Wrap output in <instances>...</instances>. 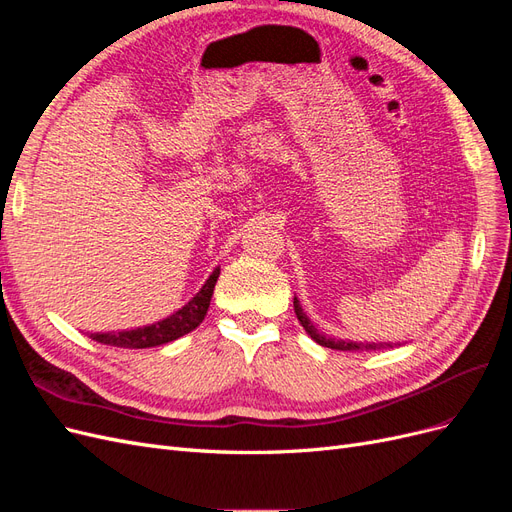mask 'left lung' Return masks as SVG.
Returning a JSON list of instances; mask_svg holds the SVG:
<instances>
[{"label":"left lung","instance_id":"8db88e82","mask_svg":"<svg viewBox=\"0 0 512 512\" xmlns=\"http://www.w3.org/2000/svg\"><path fill=\"white\" fill-rule=\"evenodd\" d=\"M294 314H297V318H299V322H301V327L307 331V335L314 339L316 344H320V346H327V348H333V350H344V352H369V350H380V348H393V344H354V342H342V339H327L324 335H320L314 327H312V322L307 320V316L303 314V309H301V305H299V301H297V297H294Z\"/></svg>","mask_w":512,"mask_h":512}]
</instances>
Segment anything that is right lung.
Instances as JSON below:
<instances>
[{"label": "right lung", "instance_id": "right-lung-1", "mask_svg": "<svg viewBox=\"0 0 512 512\" xmlns=\"http://www.w3.org/2000/svg\"><path fill=\"white\" fill-rule=\"evenodd\" d=\"M218 277H220V269H215L209 275L205 286L196 292L194 299H190L179 309V312L168 316L166 320H160L158 324H151V327L134 329V331H121V333H106V335L94 333L91 339H96V342L106 346H117V348H153V346L173 342V339L194 331L198 324L205 320Z\"/></svg>", "mask_w": 512, "mask_h": 512}]
</instances>
